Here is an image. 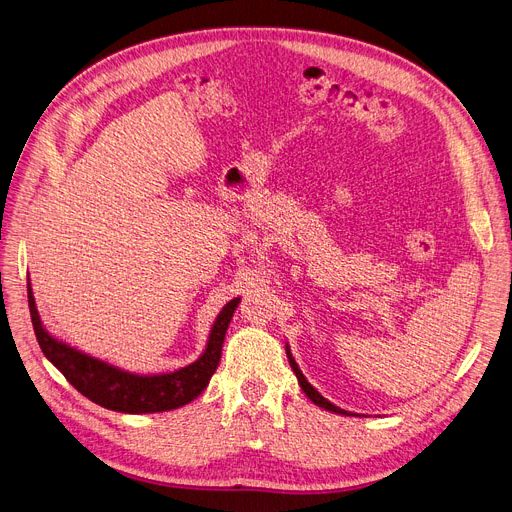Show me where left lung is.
<instances>
[{"instance_id": "8db88e82", "label": "left lung", "mask_w": 512, "mask_h": 512, "mask_svg": "<svg viewBox=\"0 0 512 512\" xmlns=\"http://www.w3.org/2000/svg\"><path fill=\"white\" fill-rule=\"evenodd\" d=\"M286 354H288V360H290V366H292V370H294V374L298 377V383H300V387H302V391L306 393V397H309L313 403H317L319 407H325V410H329V412H335V414H348V412H344V410H339V407H335L331 401H327L309 381L304 379V374L300 372V368H298V364L294 362V358H292V354H290V350H286Z\"/></svg>"}]
</instances>
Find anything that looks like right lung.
<instances>
[{"label":"right lung","mask_w":512,"mask_h":512,"mask_svg":"<svg viewBox=\"0 0 512 512\" xmlns=\"http://www.w3.org/2000/svg\"><path fill=\"white\" fill-rule=\"evenodd\" d=\"M238 300L241 298L230 300L218 315L208 339V348L197 362L168 374L138 377V374H129L125 370L109 366L107 362L90 358L53 339L41 325L37 304H34L28 284L30 319L43 354L84 397L107 407V410L123 414H154L177 410V407L193 401L206 389L212 374L218 368L224 335Z\"/></svg>","instance_id":"right-lung-1"}]
</instances>
